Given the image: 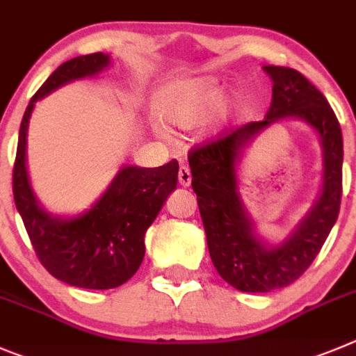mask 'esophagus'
I'll return each instance as SVG.
<instances>
[{"label":"esophagus","instance_id":"obj_1","mask_svg":"<svg viewBox=\"0 0 356 356\" xmlns=\"http://www.w3.org/2000/svg\"><path fill=\"white\" fill-rule=\"evenodd\" d=\"M179 184L184 186V188L191 184V172L186 165H181V168H179Z\"/></svg>","mask_w":356,"mask_h":356}]
</instances>
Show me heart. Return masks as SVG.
<instances>
[{"instance_id":"b5f03b06","label":"heart","mask_w":356,"mask_h":356,"mask_svg":"<svg viewBox=\"0 0 356 356\" xmlns=\"http://www.w3.org/2000/svg\"><path fill=\"white\" fill-rule=\"evenodd\" d=\"M225 101V88L211 79H184L165 86L156 104L165 124L190 129L198 126Z\"/></svg>"}]
</instances>
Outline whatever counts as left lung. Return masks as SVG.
Segmentation results:
<instances>
[{
  "label": "left lung",
  "mask_w": 356,
  "mask_h": 356,
  "mask_svg": "<svg viewBox=\"0 0 356 356\" xmlns=\"http://www.w3.org/2000/svg\"><path fill=\"white\" fill-rule=\"evenodd\" d=\"M262 69L273 81L264 120L230 129L216 142L191 150L188 158L211 261L220 277L243 293H270L302 277L337 222L342 197V131L326 97L298 70L277 65ZM284 118H298L318 133L323 186L297 229L271 245L258 236L242 204L237 165L254 136Z\"/></svg>",
  "instance_id": "1"
}]
</instances>
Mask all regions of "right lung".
<instances>
[{
  "label": "right lung",
  "instance_id": "add662e5",
  "mask_svg": "<svg viewBox=\"0 0 356 356\" xmlns=\"http://www.w3.org/2000/svg\"><path fill=\"white\" fill-rule=\"evenodd\" d=\"M110 54L94 53L62 63L31 97L21 129L14 165V200L38 261L54 278L83 289H113L136 271L145 255V232L177 188L179 163L158 168L122 166L88 211L56 216L38 202L26 165L28 126L35 102L60 86L92 78L108 69Z\"/></svg>",
  "mask_w": 356,
  "mask_h": 356
}]
</instances>
